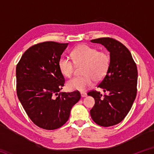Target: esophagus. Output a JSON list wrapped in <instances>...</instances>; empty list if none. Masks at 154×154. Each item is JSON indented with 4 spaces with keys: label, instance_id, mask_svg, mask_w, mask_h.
Returning <instances> with one entry per match:
<instances>
[{
    "label": "esophagus",
    "instance_id": "34e87169",
    "mask_svg": "<svg viewBox=\"0 0 154 154\" xmlns=\"http://www.w3.org/2000/svg\"><path fill=\"white\" fill-rule=\"evenodd\" d=\"M81 96H82V98H84V97H86L87 96V94L85 92H81Z\"/></svg>",
    "mask_w": 154,
    "mask_h": 154
}]
</instances>
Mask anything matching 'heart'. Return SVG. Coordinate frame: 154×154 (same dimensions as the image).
<instances>
[{
    "label": "heart",
    "mask_w": 154,
    "mask_h": 154,
    "mask_svg": "<svg viewBox=\"0 0 154 154\" xmlns=\"http://www.w3.org/2000/svg\"><path fill=\"white\" fill-rule=\"evenodd\" d=\"M71 55L75 65L83 64L82 73L83 76L75 77L68 81L66 87L70 90L84 92L92 86L94 79L96 82L103 79L110 66V58L107 53L98 51L96 48L85 44L76 47ZM73 63L66 56L59 59V69L64 77H70L73 73Z\"/></svg>",
    "instance_id": "b5f03b06"
}]
</instances>
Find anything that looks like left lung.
I'll return each mask as SVG.
<instances>
[{
    "mask_svg": "<svg viewBox=\"0 0 154 154\" xmlns=\"http://www.w3.org/2000/svg\"><path fill=\"white\" fill-rule=\"evenodd\" d=\"M103 45L110 53V66L98 87L107 94L90 91L95 104L90 110L94 122L108 127L119 124L128 113L137 96L138 72L130 51L123 44L111 38L90 41Z\"/></svg>",
    "mask_w": 154,
    "mask_h": 154,
    "instance_id": "8db88e82",
    "label": "left lung"
}]
</instances>
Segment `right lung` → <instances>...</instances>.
Returning <instances> with one entry per match:
<instances>
[{
	"mask_svg": "<svg viewBox=\"0 0 154 154\" xmlns=\"http://www.w3.org/2000/svg\"><path fill=\"white\" fill-rule=\"evenodd\" d=\"M68 45L54 41L36 44L24 52L16 66L17 97L30 119L41 128L63 126L81 98L78 91L60 92L65 79L58 61Z\"/></svg>",
	"mask_w": 154,
	"mask_h": 154,
	"instance_id": "right-lung-1",
	"label": "right lung"
}]
</instances>
